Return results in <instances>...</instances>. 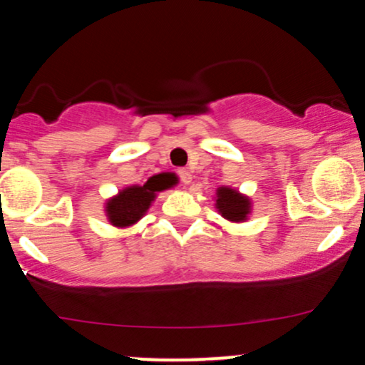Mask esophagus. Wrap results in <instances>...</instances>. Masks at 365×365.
Masks as SVG:
<instances>
[{
	"label": "esophagus",
	"instance_id": "esophagus-1",
	"mask_svg": "<svg viewBox=\"0 0 365 365\" xmlns=\"http://www.w3.org/2000/svg\"><path fill=\"white\" fill-rule=\"evenodd\" d=\"M178 178H180V182L183 183V185H188V183H190V180H192L190 171L185 170V168L178 170Z\"/></svg>",
	"mask_w": 365,
	"mask_h": 365
}]
</instances>
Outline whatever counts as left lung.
<instances>
[{
  "label": "left lung",
  "mask_w": 365,
  "mask_h": 365,
  "mask_svg": "<svg viewBox=\"0 0 365 365\" xmlns=\"http://www.w3.org/2000/svg\"><path fill=\"white\" fill-rule=\"evenodd\" d=\"M216 207L221 216L230 221H244L249 215V199L237 194L232 188H220L217 190Z\"/></svg>",
  "instance_id": "1"
}]
</instances>
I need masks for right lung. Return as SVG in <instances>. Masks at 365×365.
Returning <instances> with one entry per match:
<instances>
[{
  "mask_svg": "<svg viewBox=\"0 0 365 365\" xmlns=\"http://www.w3.org/2000/svg\"><path fill=\"white\" fill-rule=\"evenodd\" d=\"M173 175H156L149 178L145 185L125 188L118 197L108 202V217L115 226H128L139 221L148 211L150 202L156 197V192L165 190L173 185Z\"/></svg>",
  "mask_w": 365,
  "mask_h": 365,
  "instance_id": "add662e5",
  "label": "right lung"
}]
</instances>
